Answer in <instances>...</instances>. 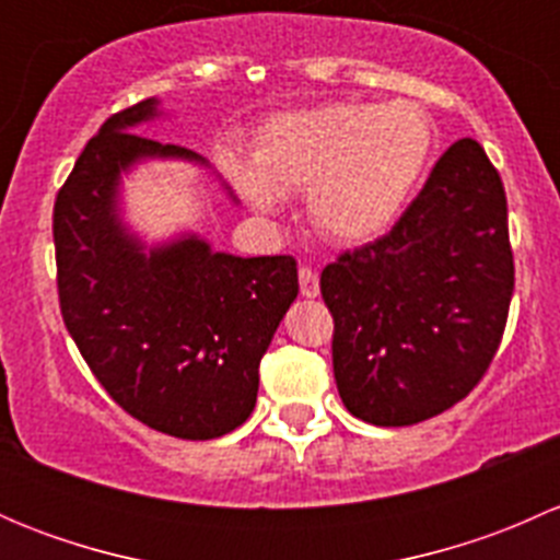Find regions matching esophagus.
<instances>
[{"instance_id": "esophagus-1", "label": "esophagus", "mask_w": 560, "mask_h": 560, "mask_svg": "<svg viewBox=\"0 0 560 560\" xmlns=\"http://www.w3.org/2000/svg\"><path fill=\"white\" fill-rule=\"evenodd\" d=\"M298 281H301V295L303 298L319 295V276H316V270L308 268V265H303V268L298 270Z\"/></svg>"}]
</instances>
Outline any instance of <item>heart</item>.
<instances>
[{
	"instance_id": "heart-1",
	"label": "heart",
	"mask_w": 560,
	"mask_h": 560,
	"mask_svg": "<svg viewBox=\"0 0 560 560\" xmlns=\"http://www.w3.org/2000/svg\"><path fill=\"white\" fill-rule=\"evenodd\" d=\"M433 149L436 127L411 100L332 103L270 118L257 135L254 162L230 160L228 171L262 211L292 191H308L316 233L363 244L404 217Z\"/></svg>"
}]
</instances>
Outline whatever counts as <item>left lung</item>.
<instances>
[{"label":"left lung","instance_id":"left-lung-1","mask_svg":"<svg viewBox=\"0 0 560 560\" xmlns=\"http://www.w3.org/2000/svg\"><path fill=\"white\" fill-rule=\"evenodd\" d=\"M319 290L354 417L415 425L466 398L499 352L515 290L506 191L482 145H450L393 230L338 254Z\"/></svg>","mask_w":560,"mask_h":560}]
</instances>
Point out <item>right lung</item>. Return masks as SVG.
I'll return each mask as SVG.
<instances>
[{
  "label": "right lung",
  "mask_w": 560,
  "mask_h": 560,
  "mask_svg": "<svg viewBox=\"0 0 560 560\" xmlns=\"http://www.w3.org/2000/svg\"><path fill=\"white\" fill-rule=\"evenodd\" d=\"M154 100L113 113L54 202L56 290L78 352L113 400L175 439L224 436L257 404L259 360L298 298L290 254L233 257L206 241L143 246L116 217L118 173L195 151L135 135Z\"/></svg>",
  "instance_id": "right-lung-1"
}]
</instances>
